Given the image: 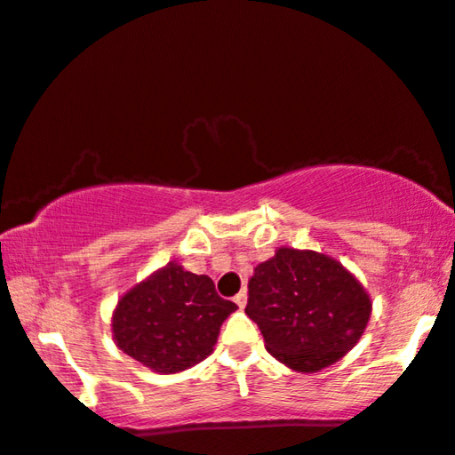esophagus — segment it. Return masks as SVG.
<instances>
[{
  "label": "esophagus",
  "instance_id": "34e87169",
  "mask_svg": "<svg viewBox=\"0 0 455 455\" xmlns=\"http://www.w3.org/2000/svg\"><path fill=\"white\" fill-rule=\"evenodd\" d=\"M235 304H237L239 307H245V304H247V291L245 289L239 291V293L235 295Z\"/></svg>",
  "mask_w": 455,
  "mask_h": 455
}]
</instances>
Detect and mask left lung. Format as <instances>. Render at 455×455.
Returning a JSON list of instances; mask_svg holds the SVG:
<instances>
[{"mask_svg": "<svg viewBox=\"0 0 455 455\" xmlns=\"http://www.w3.org/2000/svg\"><path fill=\"white\" fill-rule=\"evenodd\" d=\"M245 314L266 349L298 372H318L343 358L364 335L372 299L335 258L278 247L247 283Z\"/></svg>", "mask_w": 455, "mask_h": 455, "instance_id": "left-lung-1", "label": "left lung"}]
</instances>
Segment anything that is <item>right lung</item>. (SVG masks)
Here are the masks:
<instances>
[{
    "instance_id": "obj_1",
    "label": "right lung",
    "mask_w": 455,
    "mask_h": 455,
    "mask_svg": "<svg viewBox=\"0 0 455 455\" xmlns=\"http://www.w3.org/2000/svg\"><path fill=\"white\" fill-rule=\"evenodd\" d=\"M235 310L233 301L216 293L210 276L168 262L118 299L112 339L151 372L177 374L208 358Z\"/></svg>"
}]
</instances>
